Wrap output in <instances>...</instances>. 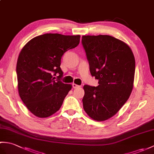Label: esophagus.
Here are the masks:
<instances>
[{
  "mask_svg": "<svg viewBox=\"0 0 154 154\" xmlns=\"http://www.w3.org/2000/svg\"><path fill=\"white\" fill-rule=\"evenodd\" d=\"M72 86H73V89H76V88H79V87H81V86H79V85H78L75 84V83H73V85H72Z\"/></svg>",
  "mask_w": 154,
  "mask_h": 154,
  "instance_id": "obj_1",
  "label": "esophagus"
}]
</instances>
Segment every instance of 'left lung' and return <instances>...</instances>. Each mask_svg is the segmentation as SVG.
Masks as SVG:
<instances>
[{"instance_id":"8db88e82","label":"left lung","mask_w":154,"mask_h":154,"mask_svg":"<svg viewBox=\"0 0 154 154\" xmlns=\"http://www.w3.org/2000/svg\"><path fill=\"white\" fill-rule=\"evenodd\" d=\"M82 44L90 72L99 85H85L83 109L94 120L115 115L128 99L134 87L135 58L125 42L109 35H83Z\"/></svg>"}]
</instances>
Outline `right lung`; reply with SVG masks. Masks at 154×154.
I'll return each mask as SVG.
<instances>
[{
  "mask_svg": "<svg viewBox=\"0 0 154 154\" xmlns=\"http://www.w3.org/2000/svg\"><path fill=\"white\" fill-rule=\"evenodd\" d=\"M80 35L45 34L32 38L20 52L16 64L20 97L30 112L47 118L60 110L72 85L60 81L61 59L77 47ZM59 74L57 80H55Z\"/></svg>",
  "mask_w": 154,
  "mask_h": 154,
  "instance_id": "right-lung-1",
  "label": "right lung"
}]
</instances>
